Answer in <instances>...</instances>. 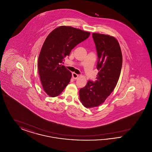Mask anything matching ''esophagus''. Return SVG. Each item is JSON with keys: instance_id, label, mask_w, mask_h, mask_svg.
I'll use <instances>...</instances> for the list:
<instances>
[{"instance_id": "34e87169", "label": "esophagus", "mask_w": 152, "mask_h": 152, "mask_svg": "<svg viewBox=\"0 0 152 152\" xmlns=\"http://www.w3.org/2000/svg\"><path fill=\"white\" fill-rule=\"evenodd\" d=\"M72 77L74 79H77L79 77V75H77L75 73H72Z\"/></svg>"}]
</instances>
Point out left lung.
<instances>
[{"mask_svg":"<svg viewBox=\"0 0 152 152\" xmlns=\"http://www.w3.org/2000/svg\"><path fill=\"white\" fill-rule=\"evenodd\" d=\"M97 52L95 82L88 81L86 87L79 91L80 100L87 108L100 105L115 88L121 73L123 56L120 44L115 37L93 33Z\"/></svg>","mask_w":152,"mask_h":152,"instance_id":"left-lung-1","label":"left lung"}]
</instances>
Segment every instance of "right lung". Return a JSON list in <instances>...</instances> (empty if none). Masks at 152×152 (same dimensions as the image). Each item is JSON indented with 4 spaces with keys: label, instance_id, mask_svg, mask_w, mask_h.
Here are the masks:
<instances>
[{
    "label": "right lung",
    "instance_id": "obj_1",
    "mask_svg": "<svg viewBox=\"0 0 152 152\" xmlns=\"http://www.w3.org/2000/svg\"><path fill=\"white\" fill-rule=\"evenodd\" d=\"M89 35V32L62 26L45 39L38 58V72L43 90L49 96H58L69 84L72 73L60 64L75 46Z\"/></svg>",
    "mask_w": 152,
    "mask_h": 152
}]
</instances>
